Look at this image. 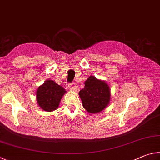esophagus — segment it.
Listing matches in <instances>:
<instances>
[{
    "label": "esophagus",
    "mask_w": 160,
    "mask_h": 160,
    "mask_svg": "<svg viewBox=\"0 0 160 160\" xmlns=\"http://www.w3.org/2000/svg\"><path fill=\"white\" fill-rule=\"evenodd\" d=\"M69 89L72 91H77L78 89V86L76 83H72L69 85Z\"/></svg>",
    "instance_id": "esophagus-1"
}]
</instances>
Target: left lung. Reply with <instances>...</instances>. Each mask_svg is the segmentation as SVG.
<instances>
[{
  "mask_svg": "<svg viewBox=\"0 0 160 160\" xmlns=\"http://www.w3.org/2000/svg\"><path fill=\"white\" fill-rule=\"evenodd\" d=\"M84 88L79 91L83 107L89 113H100L108 107L111 99L110 88L105 81L91 75L84 83Z\"/></svg>",
  "mask_w": 160,
  "mask_h": 160,
  "instance_id": "1",
  "label": "left lung"
}]
</instances>
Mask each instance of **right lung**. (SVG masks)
Here are the masks:
<instances>
[{"instance_id":"obj_1","label":"right lung","mask_w":160,"mask_h":160,"mask_svg":"<svg viewBox=\"0 0 160 160\" xmlns=\"http://www.w3.org/2000/svg\"><path fill=\"white\" fill-rule=\"evenodd\" d=\"M66 90L52 80L48 79L38 86L36 92L38 105L46 112H52L58 109Z\"/></svg>"}]
</instances>
